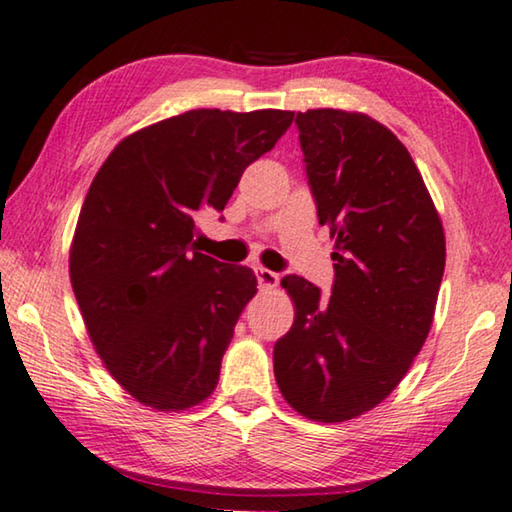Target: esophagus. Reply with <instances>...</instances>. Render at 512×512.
<instances>
[{
    "instance_id": "1",
    "label": "esophagus",
    "mask_w": 512,
    "mask_h": 512,
    "mask_svg": "<svg viewBox=\"0 0 512 512\" xmlns=\"http://www.w3.org/2000/svg\"><path fill=\"white\" fill-rule=\"evenodd\" d=\"M256 277H258V286L261 288H274L279 284V274L265 268H256Z\"/></svg>"
}]
</instances>
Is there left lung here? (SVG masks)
<instances>
[{
	"instance_id": "8db88e82",
	"label": "left lung",
	"mask_w": 512,
	"mask_h": 512,
	"mask_svg": "<svg viewBox=\"0 0 512 512\" xmlns=\"http://www.w3.org/2000/svg\"><path fill=\"white\" fill-rule=\"evenodd\" d=\"M318 224L335 238L330 298L298 274L291 330L274 344V379L300 416L344 422L404 379L434 321L446 235L418 166L365 113L316 108L295 117Z\"/></svg>"
}]
</instances>
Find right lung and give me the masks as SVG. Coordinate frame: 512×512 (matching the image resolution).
<instances>
[{
    "instance_id": "right-lung-1",
    "label": "right lung",
    "mask_w": 512,
    "mask_h": 512,
    "mask_svg": "<svg viewBox=\"0 0 512 512\" xmlns=\"http://www.w3.org/2000/svg\"><path fill=\"white\" fill-rule=\"evenodd\" d=\"M291 122V110H189L120 140L92 180L71 286L96 353L136 402L184 411L217 388L256 274L196 251V217L224 210Z\"/></svg>"
}]
</instances>
